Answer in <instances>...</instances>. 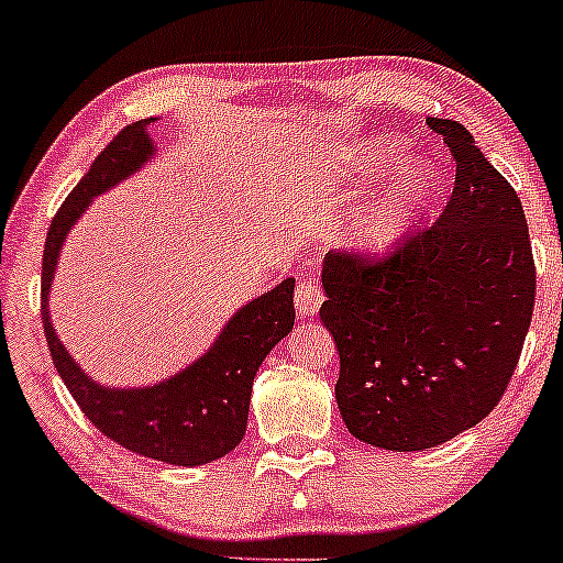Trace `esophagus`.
I'll use <instances>...</instances> for the list:
<instances>
[{"label":"esophagus","mask_w":563,"mask_h":563,"mask_svg":"<svg viewBox=\"0 0 563 563\" xmlns=\"http://www.w3.org/2000/svg\"><path fill=\"white\" fill-rule=\"evenodd\" d=\"M321 300H324V292H321L319 282L311 279V276H302L298 279V289H295V306H298L300 316H313L319 311Z\"/></svg>","instance_id":"esophagus-1"}]
</instances>
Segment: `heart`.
Instances as JSON below:
<instances>
[{
  "mask_svg": "<svg viewBox=\"0 0 563 563\" xmlns=\"http://www.w3.org/2000/svg\"><path fill=\"white\" fill-rule=\"evenodd\" d=\"M399 156L401 154L396 145H372V148H366V164H369L372 169L388 167V164H394ZM431 175H428L426 169H412L388 199L380 201L375 210L366 214L362 223L364 242L372 244V247H383V244L394 242L404 225L409 223V214L431 197Z\"/></svg>",
  "mask_w": 563,
  "mask_h": 563,
  "instance_id": "b5f03b06",
  "label": "heart"
}]
</instances>
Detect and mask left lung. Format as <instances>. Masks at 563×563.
I'll list each match as a JSON object with an SVG mask.
<instances>
[{
  "instance_id": "8db88e82",
  "label": "left lung",
  "mask_w": 563,
  "mask_h": 563,
  "mask_svg": "<svg viewBox=\"0 0 563 563\" xmlns=\"http://www.w3.org/2000/svg\"><path fill=\"white\" fill-rule=\"evenodd\" d=\"M457 175L435 223L385 255L330 252L319 308L340 353V415L394 452L444 444L508 390L534 311L537 271L521 199L468 130L428 119Z\"/></svg>"
}]
</instances>
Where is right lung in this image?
<instances>
[{
  "instance_id": "obj_1",
  "label": "right lung",
  "mask_w": 563,
  "mask_h": 563,
  "mask_svg": "<svg viewBox=\"0 0 563 563\" xmlns=\"http://www.w3.org/2000/svg\"><path fill=\"white\" fill-rule=\"evenodd\" d=\"M151 122L154 119H141L119 132L100 151L49 223L42 257L44 338L63 383L100 433L122 444L124 450L151 460L201 465L229 454L244 439L257 366L295 324V282H282L263 298L244 306L197 364L148 388L113 390L92 383L60 345L47 311L49 282L58 265L63 239L92 197L128 178L154 154L145 132Z\"/></svg>"
}]
</instances>
